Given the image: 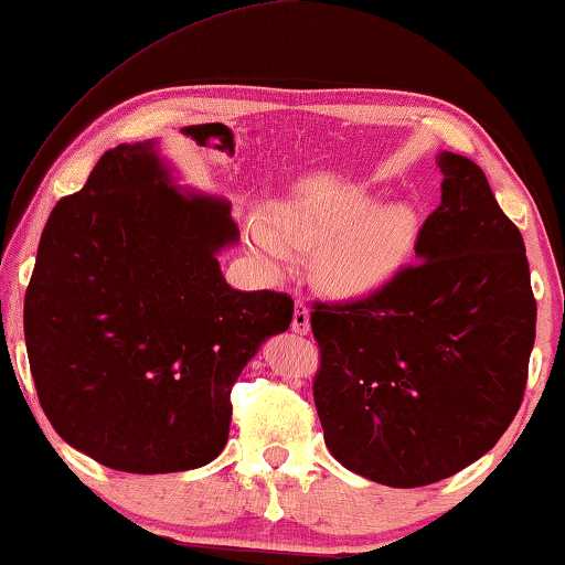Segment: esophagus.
Here are the masks:
<instances>
[{"label":"esophagus","mask_w":565,"mask_h":565,"mask_svg":"<svg viewBox=\"0 0 565 565\" xmlns=\"http://www.w3.org/2000/svg\"><path fill=\"white\" fill-rule=\"evenodd\" d=\"M292 331H296V334H308V331H311V311H308L306 308V303H296V311H292Z\"/></svg>","instance_id":"esophagus-1"}]
</instances>
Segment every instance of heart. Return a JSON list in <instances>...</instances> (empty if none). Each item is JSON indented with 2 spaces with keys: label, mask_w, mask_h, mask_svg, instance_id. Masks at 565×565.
Instances as JSON below:
<instances>
[{
  "label": "heart",
  "mask_w": 565,
  "mask_h": 565,
  "mask_svg": "<svg viewBox=\"0 0 565 565\" xmlns=\"http://www.w3.org/2000/svg\"><path fill=\"white\" fill-rule=\"evenodd\" d=\"M419 211L412 203L375 207L365 184L313 192L277 207V228L249 218L246 234L262 257L282 265L290 246H316L321 282L339 296H362L388 282L419 238Z\"/></svg>",
  "instance_id": "heart-1"
}]
</instances>
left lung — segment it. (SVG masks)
Returning a JSON list of instances; mask_svg holds the SVG:
<instances>
[{
	"label": "left lung",
	"instance_id": "left-lung-1",
	"mask_svg": "<svg viewBox=\"0 0 565 565\" xmlns=\"http://www.w3.org/2000/svg\"><path fill=\"white\" fill-rule=\"evenodd\" d=\"M443 203L416 262L350 303H313V381L329 452L347 470L416 489L468 468L520 412L537 303L520 228L481 167L443 151Z\"/></svg>",
	"mask_w": 565,
	"mask_h": 565
}]
</instances>
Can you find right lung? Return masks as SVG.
Segmentation results:
<instances>
[{
	"instance_id": "right-lung-1",
	"label": "right lung",
	"mask_w": 565,
	"mask_h": 565,
	"mask_svg": "<svg viewBox=\"0 0 565 565\" xmlns=\"http://www.w3.org/2000/svg\"><path fill=\"white\" fill-rule=\"evenodd\" d=\"M231 203L174 182L157 141L105 151L58 200L25 292L38 398L76 450L126 473H177L226 447L231 388L292 298L234 290L218 254Z\"/></svg>"
}]
</instances>
